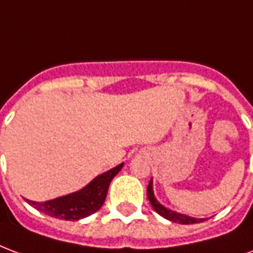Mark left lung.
Returning <instances> with one entry per match:
<instances>
[{
  "label": "left lung",
  "instance_id": "8db88e82",
  "mask_svg": "<svg viewBox=\"0 0 253 253\" xmlns=\"http://www.w3.org/2000/svg\"><path fill=\"white\" fill-rule=\"evenodd\" d=\"M147 196L148 199H149L151 206L153 207V210L160 214V216H163L164 219L170 220V221H173V223L195 224V223H201V221H204V220H206V219H196V217H191V216H187V214L177 213V212H173V211L165 208L164 206H161L160 203L156 200L155 193H153V183H152V180L149 181V184H148Z\"/></svg>",
  "mask_w": 253,
  "mask_h": 253
}]
</instances>
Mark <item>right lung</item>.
<instances>
[{
  "label": "right lung",
  "instance_id": "obj_1",
  "mask_svg": "<svg viewBox=\"0 0 253 253\" xmlns=\"http://www.w3.org/2000/svg\"><path fill=\"white\" fill-rule=\"evenodd\" d=\"M124 164H120L105 173L98 174L83 189L69 193L66 196L57 197L53 200L37 201L28 200L30 206L42 213L61 220H76L88 217L97 212L104 204L109 184L116 174L119 173Z\"/></svg>",
  "mask_w": 253,
  "mask_h": 253
}]
</instances>
